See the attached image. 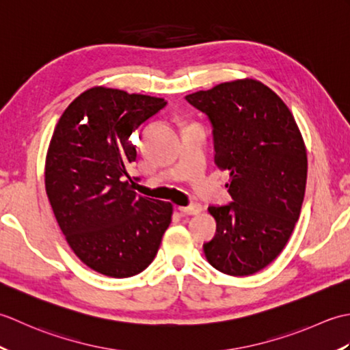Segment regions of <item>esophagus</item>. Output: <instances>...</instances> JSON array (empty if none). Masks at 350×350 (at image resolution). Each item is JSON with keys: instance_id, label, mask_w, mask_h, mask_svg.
<instances>
[{"instance_id": "34e87169", "label": "esophagus", "mask_w": 350, "mask_h": 350, "mask_svg": "<svg viewBox=\"0 0 350 350\" xmlns=\"http://www.w3.org/2000/svg\"><path fill=\"white\" fill-rule=\"evenodd\" d=\"M179 211L183 215H197V213L202 212V206L197 204V203H192L189 206H180Z\"/></svg>"}]
</instances>
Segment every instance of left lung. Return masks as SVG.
Here are the masks:
<instances>
[{
    "label": "left lung",
    "mask_w": 350,
    "mask_h": 350,
    "mask_svg": "<svg viewBox=\"0 0 350 350\" xmlns=\"http://www.w3.org/2000/svg\"><path fill=\"white\" fill-rule=\"evenodd\" d=\"M212 126L215 165L228 171L232 202L209 206L217 233L203 245L215 269L245 277L286 247L306 194L307 152L287 105L256 79L188 94Z\"/></svg>",
    "instance_id": "left-lung-1"
}]
</instances>
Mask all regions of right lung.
Wrapping results in <instances>:
<instances>
[{
  "label": "right lung",
  "mask_w": 350,
  "mask_h": 350,
  "mask_svg": "<svg viewBox=\"0 0 350 350\" xmlns=\"http://www.w3.org/2000/svg\"><path fill=\"white\" fill-rule=\"evenodd\" d=\"M167 100L96 87L66 108L52 133L44 187L73 252L93 271L128 278L153 262L173 206L133 191L131 135Z\"/></svg>",
  "instance_id": "obj_1"
}]
</instances>
